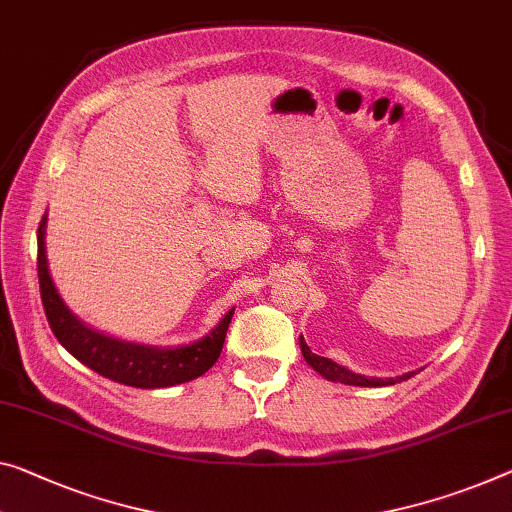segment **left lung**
Returning <instances> with one entry per match:
<instances>
[{
  "label": "left lung",
  "mask_w": 512,
  "mask_h": 512,
  "mask_svg": "<svg viewBox=\"0 0 512 512\" xmlns=\"http://www.w3.org/2000/svg\"><path fill=\"white\" fill-rule=\"evenodd\" d=\"M300 348H302V355L306 359V364H309L313 371H318L322 377H327V380H332V382L355 384V387H387V384L403 382V380H407V377L414 375V373H405V375L396 377V380H393V377H389V380H377V377H371V380H368V377H364V375H357V373L348 371V368L338 366L336 361H332V359L320 357V355H316V352H311L304 338H300Z\"/></svg>",
  "instance_id": "8db88e82"
}]
</instances>
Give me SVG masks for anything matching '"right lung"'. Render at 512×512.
<instances>
[{"instance_id":"right-lung-1","label":"right lung","mask_w":512,"mask_h":512,"mask_svg":"<svg viewBox=\"0 0 512 512\" xmlns=\"http://www.w3.org/2000/svg\"><path fill=\"white\" fill-rule=\"evenodd\" d=\"M38 283H41V300L47 322L54 336L64 348L80 359L84 366L93 368L102 377L128 384L139 389H162L174 384L190 382L208 371L222 355L224 338L229 332L233 311L231 309L212 332L185 348H148V345L125 343L109 338L96 329L82 325L66 309L47 272L45 258V215L38 224Z\"/></svg>"}]
</instances>
